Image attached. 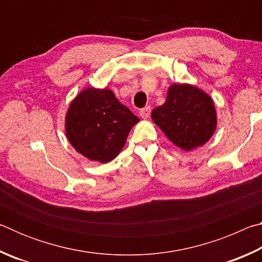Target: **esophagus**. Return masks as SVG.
I'll list each match as a JSON object with an SVG mask.
<instances>
[{
	"label": "esophagus",
	"instance_id": "1",
	"mask_svg": "<svg viewBox=\"0 0 262 262\" xmlns=\"http://www.w3.org/2000/svg\"><path fill=\"white\" fill-rule=\"evenodd\" d=\"M150 113H151V107H150V106H145L144 108H142L140 111V115L143 119H148L150 117Z\"/></svg>",
	"mask_w": 262,
	"mask_h": 262
}]
</instances>
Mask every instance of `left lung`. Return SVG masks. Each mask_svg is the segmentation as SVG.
I'll return each mask as SVG.
<instances>
[{
  "instance_id": "obj_1",
  "label": "left lung",
  "mask_w": 262,
  "mask_h": 262,
  "mask_svg": "<svg viewBox=\"0 0 262 262\" xmlns=\"http://www.w3.org/2000/svg\"><path fill=\"white\" fill-rule=\"evenodd\" d=\"M151 118L167 139L184 150L205 144L216 128L211 98L188 84H172L165 103L152 111Z\"/></svg>"
}]
</instances>
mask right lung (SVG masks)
<instances>
[{"mask_svg": "<svg viewBox=\"0 0 262 262\" xmlns=\"http://www.w3.org/2000/svg\"><path fill=\"white\" fill-rule=\"evenodd\" d=\"M139 118L108 89H86L70 105L66 133L83 156L107 163L118 156Z\"/></svg>", "mask_w": 262, "mask_h": 262, "instance_id": "right-lung-1", "label": "right lung"}]
</instances>
